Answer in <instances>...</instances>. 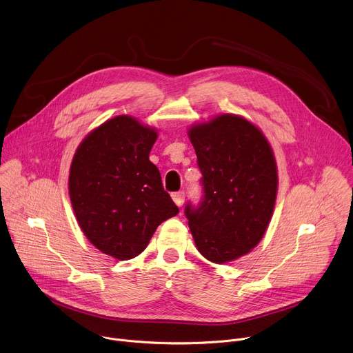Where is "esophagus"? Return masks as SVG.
Returning <instances> with one entry per match:
<instances>
[{"instance_id": "obj_1", "label": "esophagus", "mask_w": 353, "mask_h": 353, "mask_svg": "<svg viewBox=\"0 0 353 353\" xmlns=\"http://www.w3.org/2000/svg\"><path fill=\"white\" fill-rule=\"evenodd\" d=\"M184 191H177V192H173L172 194V198H173V201H174V204L177 205V207H181L183 205V203H184Z\"/></svg>"}]
</instances>
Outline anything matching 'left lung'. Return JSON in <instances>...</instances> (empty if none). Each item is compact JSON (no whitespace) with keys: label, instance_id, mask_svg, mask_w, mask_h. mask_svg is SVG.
<instances>
[{"label":"left lung","instance_id":"left-lung-1","mask_svg":"<svg viewBox=\"0 0 353 353\" xmlns=\"http://www.w3.org/2000/svg\"><path fill=\"white\" fill-rule=\"evenodd\" d=\"M204 198L185 207L198 251L215 264L248 254L272 218L278 172L263 131L241 116L219 114L188 128Z\"/></svg>","mask_w":353,"mask_h":353}]
</instances>
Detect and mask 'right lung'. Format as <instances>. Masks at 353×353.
Here are the masks:
<instances>
[{
    "mask_svg": "<svg viewBox=\"0 0 353 353\" xmlns=\"http://www.w3.org/2000/svg\"><path fill=\"white\" fill-rule=\"evenodd\" d=\"M158 130L116 116L92 130L75 150L68 191L78 225L102 253L131 260L179 208L163 190L149 152Z\"/></svg>",
    "mask_w": 353,
    "mask_h": 353,
    "instance_id": "add662e5",
    "label": "right lung"
}]
</instances>
